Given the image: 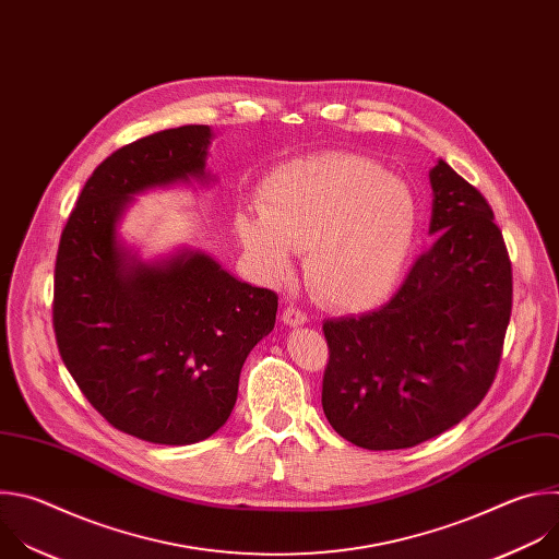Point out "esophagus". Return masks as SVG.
<instances>
[{
    "instance_id": "esophagus-1",
    "label": "esophagus",
    "mask_w": 559,
    "mask_h": 559,
    "mask_svg": "<svg viewBox=\"0 0 559 559\" xmlns=\"http://www.w3.org/2000/svg\"><path fill=\"white\" fill-rule=\"evenodd\" d=\"M282 321L286 323V325H304L306 321H308V314L301 310V308H297V306H286L284 308V312H282Z\"/></svg>"
}]
</instances>
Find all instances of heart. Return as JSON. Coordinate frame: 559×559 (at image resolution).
Returning a JSON list of instances; mask_svg holds the SVG:
<instances>
[{
	"label": "heart",
	"instance_id": "b5f03b06",
	"mask_svg": "<svg viewBox=\"0 0 559 559\" xmlns=\"http://www.w3.org/2000/svg\"><path fill=\"white\" fill-rule=\"evenodd\" d=\"M412 189L370 158L330 152L277 169L262 206L236 217L242 247L266 284H284L308 251V284L340 310H370L399 286L414 249Z\"/></svg>",
	"mask_w": 559,
	"mask_h": 559
}]
</instances>
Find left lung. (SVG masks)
Returning <instances> with one entry per match:
<instances>
[{
  "label": "left lung",
  "instance_id": "8db88e82",
  "mask_svg": "<svg viewBox=\"0 0 559 559\" xmlns=\"http://www.w3.org/2000/svg\"><path fill=\"white\" fill-rule=\"evenodd\" d=\"M429 234L396 295L323 321L321 405L357 448L405 450L459 425L489 392L511 317L513 275L485 195L438 160Z\"/></svg>",
  "mask_w": 559,
  "mask_h": 559
}]
</instances>
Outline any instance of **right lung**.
Returning a JSON list of instances; mask_svg holds the SVG:
<instances>
[{
    "label": "right lung",
    "instance_id": "1",
    "mask_svg": "<svg viewBox=\"0 0 559 559\" xmlns=\"http://www.w3.org/2000/svg\"><path fill=\"white\" fill-rule=\"evenodd\" d=\"M209 126L139 139L87 178L61 234L52 323L61 359L92 407L158 444L209 438L231 416L249 353L275 325L277 295L180 249L141 262L119 238L136 193L209 180Z\"/></svg>",
    "mask_w": 559,
    "mask_h": 559
}]
</instances>
